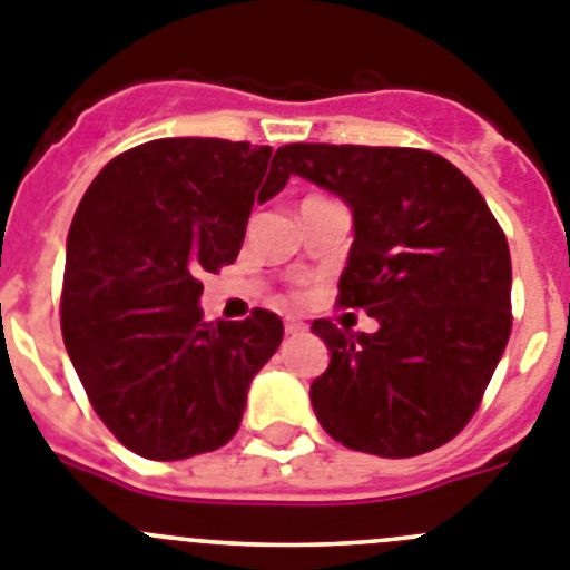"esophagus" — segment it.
<instances>
[{
	"instance_id": "1",
	"label": "esophagus",
	"mask_w": 570,
	"mask_h": 570,
	"mask_svg": "<svg viewBox=\"0 0 570 570\" xmlns=\"http://www.w3.org/2000/svg\"><path fill=\"white\" fill-rule=\"evenodd\" d=\"M284 330H286V335H304V332H306V323H304V321H297V317H286V321H284Z\"/></svg>"
}]
</instances>
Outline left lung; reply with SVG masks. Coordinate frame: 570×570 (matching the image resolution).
<instances>
[{
  "instance_id": "left-lung-1",
  "label": "left lung",
  "mask_w": 570,
  "mask_h": 570,
  "mask_svg": "<svg viewBox=\"0 0 570 570\" xmlns=\"http://www.w3.org/2000/svg\"><path fill=\"white\" fill-rule=\"evenodd\" d=\"M275 170L346 202L355 240L341 306L377 332L315 321L330 368L309 389L323 432L377 458H414L463 432L511 335L509 240L474 184L412 147L286 145Z\"/></svg>"
}]
</instances>
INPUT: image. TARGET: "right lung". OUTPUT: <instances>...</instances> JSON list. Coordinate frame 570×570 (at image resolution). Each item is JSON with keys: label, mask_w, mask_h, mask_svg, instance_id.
Instances as JSON below:
<instances>
[{"label": "right lung", "mask_w": 570, "mask_h": 570, "mask_svg": "<svg viewBox=\"0 0 570 570\" xmlns=\"http://www.w3.org/2000/svg\"><path fill=\"white\" fill-rule=\"evenodd\" d=\"M269 147L156 138L112 158L73 215L61 337L96 414L147 460L222 449L284 323L204 321L202 275L238 258L253 204L289 176Z\"/></svg>", "instance_id": "add662e5"}]
</instances>
